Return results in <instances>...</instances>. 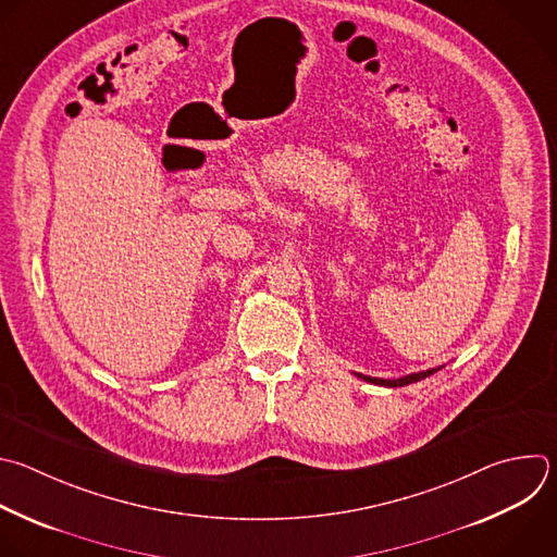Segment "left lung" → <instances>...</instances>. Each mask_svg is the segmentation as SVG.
Listing matches in <instances>:
<instances>
[{
    "mask_svg": "<svg viewBox=\"0 0 557 557\" xmlns=\"http://www.w3.org/2000/svg\"><path fill=\"white\" fill-rule=\"evenodd\" d=\"M442 367H433V369H426V372H418V374H409V376H403L398 381H385V379H372V376H362V374H356L358 379H362L364 383H374V385H383V387H405V385H411V383H418L426 376H433L435 372H440Z\"/></svg>",
    "mask_w": 557,
    "mask_h": 557,
    "instance_id": "left-lung-1",
    "label": "left lung"
}]
</instances>
